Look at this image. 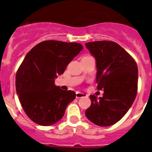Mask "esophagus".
I'll return each mask as SVG.
<instances>
[{
  "label": "esophagus",
  "mask_w": 152,
  "mask_h": 152,
  "mask_svg": "<svg viewBox=\"0 0 152 152\" xmlns=\"http://www.w3.org/2000/svg\"><path fill=\"white\" fill-rule=\"evenodd\" d=\"M85 96H86V95L85 94V93H80V92H76V99H80V98L85 97Z\"/></svg>",
  "instance_id": "34e87169"
}]
</instances>
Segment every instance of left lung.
<instances>
[{
  "instance_id": "obj_1",
  "label": "left lung",
  "mask_w": 152,
  "mask_h": 152,
  "mask_svg": "<svg viewBox=\"0 0 152 152\" xmlns=\"http://www.w3.org/2000/svg\"><path fill=\"white\" fill-rule=\"evenodd\" d=\"M96 61L97 89L103 97L90 96L87 118L96 125L109 126L125 115L136 98L138 81L137 64L118 43L95 41L85 43Z\"/></svg>"
}]
</instances>
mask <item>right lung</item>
I'll use <instances>...</instances> for the list:
<instances>
[{"label": "right lung", "mask_w": 152, "mask_h": 152, "mask_svg": "<svg viewBox=\"0 0 152 152\" xmlns=\"http://www.w3.org/2000/svg\"><path fill=\"white\" fill-rule=\"evenodd\" d=\"M82 49L77 42L47 40L35 45L25 56L17 72L15 85L23 109L34 123H56L76 99L75 92L62 90L54 81Z\"/></svg>", "instance_id": "right-lung-1"}]
</instances>
